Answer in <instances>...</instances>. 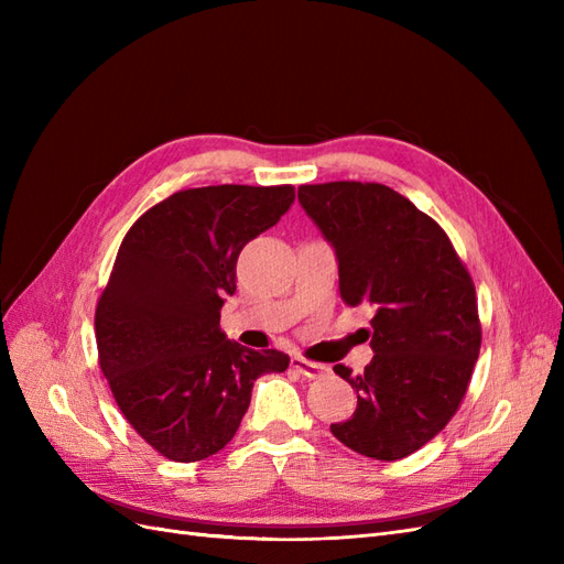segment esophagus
Returning a JSON list of instances; mask_svg holds the SVG:
<instances>
[{
    "label": "esophagus",
    "mask_w": 564,
    "mask_h": 564,
    "mask_svg": "<svg viewBox=\"0 0 564 564\" xmlns=\"http://www.w3.org/2000/svg\"><path fill=\"white\" fill-rule=\"evenodd\" d=\"M292 367H294L299 373H303L305 379H322V377H327V373H329V367H327V365L303 360V357H294Z\"/></svg>",
    "instance_id": "34e87169"
}]
</instances>
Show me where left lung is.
Listing matches in <instances>:
<instances>
[{
  "instance_id": "obj_1",
  "label": "left lung",
  "mask_w": 564,
  "mask_h": 564,
  "mask_svg": "<svg viewBox=\"0 0 564 564\" xmlns=\"http://www.w3.org/2000/svg\"><path fill=\"white\" fill-rule=\"evenodd\" d=\"M299 202L336 251L340 299L377 311L365 371L334 367L357 390V409L332 433L362 456L404 458L466 395L482 344L475 284L447 232L388 185H301Z\"/></svg>"
}]
</instances>
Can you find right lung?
<instances>
[{
    "label": "right lung",
    "instance_id": "add662e5",
    "mask_svg": "<svg viewBox=\"0 0 564 564\" xmlns=\"http://www.w3.org/2000/svg\"><path fill=\"white\" fill-rule=\"evenodd\" d=\"M294 185H207L174 193L129 228L96 305L98 362L131 429L191 464L237 433L261 373L289 355L220 332L237 256L294 204Z\"/></svg>",
    "mask_w": 564,
    "mask_h": 564
}]
</instances>
